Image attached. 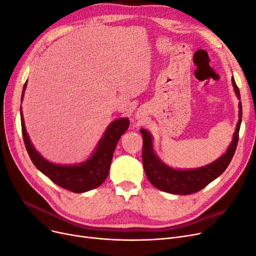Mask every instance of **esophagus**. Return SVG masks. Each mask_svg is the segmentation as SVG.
<instances>
[{
  "label": "esophagus",
  "mask_w": 256,
  "mask_h": 256,
  "mask_svg": "<svg viewBox=\"0 0 256 256\" xmlns=\"http://www.w3.org/2000/svg\"><path fill=\"white\" fill-rule=\"evenodd\" d=\"M138 116H139V115H138Z\"/></svg>",
  "instance_id": "34e87169"
}]
</instances>
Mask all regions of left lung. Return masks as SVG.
Returning <instances> with one entry per match:
<instances>
[{
	"label": "left lung",
	"mask_w": 256,
	"mask_h": 256,
	"mask_svg": "<svg viewBox=\"0 0 256 256\" xmlns=\"http://www.w3.org/2000/svg\"><path fill=\"white\" fill-rule=\"evenodd\" d=\"M232 84L238 99H240V88L236 85L234 78H232ZM238 108L240 119L238 126H236L233 140L228 150H226V152L220 158L215 160L214 162L195 170H174L160 162L153 150L152 137H150L146 130L141 128L140 132L144 138L142 164L150 182L159 190L168 193L188 195L200 191L202 188L213 182L215 178L222 174L224 170L230 164L238 142L240 128L242 116L240 102L238 104Z\"/></svg>",
	"instance_id": "1"
}]
</instances>
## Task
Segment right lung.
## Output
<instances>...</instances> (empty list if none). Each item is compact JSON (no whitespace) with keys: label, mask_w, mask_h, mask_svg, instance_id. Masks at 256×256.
Returning <instances> with one entry per match:
<instances>
[{"label":"right lung","mask_w":256,"mask_h":256,"mask_svg":"<svg viewBox=\"0 0 256 256\" xmlns=\"http://www.w3.org/2000/svg\"><path fill=\"white\" fill-rule=\"evenodd\" d=\"M26 84L27 81L23 86L22 99ZM21 126L25 148L36 168L59 186L74 193H82L98 188L106 179L114 150L121 135L128 128L130 121L126 118H121L112 122L92 157L78 166L54 164L38 153L26 133L22 110Z\"/></svg>","instance_id":"add662e5"}]
</instances>
